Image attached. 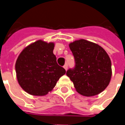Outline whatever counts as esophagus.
<instances>
[{
    "mask_svg": "<svg viewBox=\"0 0 125 125\" xmlns=\"http://www.w3.org/2000/svg\"><path fill=\"white\" fill-rule=\"evenodd\" d=\"M63 67H64L65 70L67 71V68H68V65H67V63H65V65L63 66Z\"/></svg>",
    "mask_w": 125,
    "mask_h": 125,
    "instance_id": "obj_1",
    "label": "esophagus"
}]
</instances>
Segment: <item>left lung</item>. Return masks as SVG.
I'll list each match as a JSON object with an SVG mask.
<instances>
[{"label": "left lung", "mask_w": 125, "mask_h": 125, "mask_svg": "<svg viewBox=\"0 0 125 125\" xmlns=\"http://www.w3.org/2000/svg\"><path fill=\"white\" fill-rule=\"evenodd\" d=\"M75 66L66 74L73 82L76 91L84 96H94L102 93L111 81V62L100 46L85 40L70 43Z\"/></svg>", "instance_id": "1"}]
</instances>
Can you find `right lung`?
<instances>
[{"label":"right lung","mask_w":125,"mask_h":125,"mask_svg":"<svg viewBox=\"0 0 125 125\" xmlns=\"http://www.w3.org/2000/svg\"><path fill=\"white\" fill-rule=\"evenodd\" d=\"M53 49V43L38 40L26 47L19 55L15 64L17 80L30 94L45 95L66 73L58 65Z\"/></svg>","instance_id":"add662e5"}]
</instances>
